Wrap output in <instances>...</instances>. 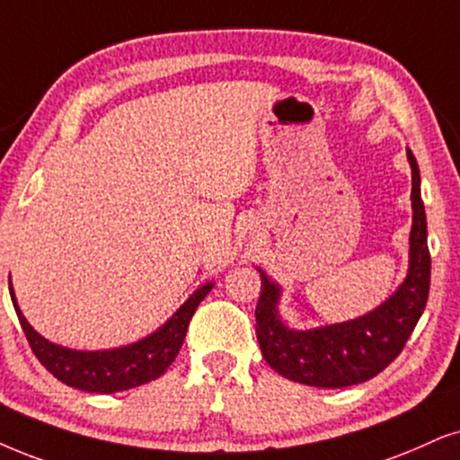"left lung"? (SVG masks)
<instances>
[{
    "label": "left lung",
    "instance_id": "8db88e82",
    "mask_svg": "<svg viewBox=\"0 0 460 460\" xmlns=\"http://www.w3.org/2000/svg\"><path fill=\"white\" fill-rule=\"evenodd\" d=\"M408 161L411 167L408 273L391 297L374 310L352 321L293 329L280 316L282 287L257 267L261 273V297L254 310L257 340L263 358L280 376L307 386L344 388L371 380L403 350L422 316L431 284L420 170L410 148Z\"/></svg>",
    "mask_w": 460,
    "mask_h": 460
}]
</instances>
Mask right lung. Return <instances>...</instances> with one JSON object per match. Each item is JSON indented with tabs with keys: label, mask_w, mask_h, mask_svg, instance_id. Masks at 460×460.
Instances as JSON below:
<instances>
[{
	"label": "right lung",
	"mask_w": 460,
	"mask_h": 460,
	"mask_svg": "<svg viewBox=\"0 0 460 460\" xmlns=\"http://www.w3.org/2000/svg\"><path fill=\"white\" fill-rule=\"evenodd\" d=\"M214 282L201 284L190 297L153 333L133 341V344L110 348V350H74V348L52 344L38 333L27 318L22 316L19 301H16L13 282H10V297L19 316V323L25 337L40 363L50 371L63 385L78 388L86 393L112 394L129 388L142 386L163 376L178 357L190 318L210 293Z\"/></svg>",
	"instance_id": "add662e5"
}]
</instances>
